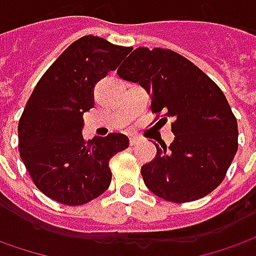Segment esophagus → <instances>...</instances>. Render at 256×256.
I'll use <instances>...</instances> for the list:
<instances>
[{
  "label": "esophagus",
  "instance_id": "1",
  "mask_svg": "<svg viewBox=\"0 0 256 256\" xmlns=\"http://www.w3.org/2000/svg\"><path fill=\"white\" fill-rule=\"evenodd\" d=\"M140 142V138L138 137H130V146H136Z\"/></svg>",
  "mask_w": 256,
  "mask_h": 256
}]
</instances>
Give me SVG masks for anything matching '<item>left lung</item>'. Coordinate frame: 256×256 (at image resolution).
Segmentation results:
<instances>
[{"instance_id":"left-lung-1","label":"left lung","mask_w":256,"mask_h":256,"mask_svg":"<svg viewBox=\"0 0 256 256\" xmlns=\"http://www.w3.org/2000/svg\"><path fill=\"white\" fill-rule=\"evenodd\" d=\"M118 76L148 92L157 119H174L171 146L156 144L154 160L142 166L146 186L174 203L213 192L238 148L237 119L223 91L194 62L168 48H136Z\"/></svg>"}]
</instances>
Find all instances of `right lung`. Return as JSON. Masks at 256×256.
Here are the masks:
<instances>
[{"label":"right lung","mask_w":256,"mask_h":256,"mask_svg":"<svg viewBox=\"0 0 256 256\" xmlns=\"http://www.w3.org/2000/svg\"><path fill=\"white\" fill-rule=\"evenodd\" d=\"M132 48L84 36L58 56L36 84L18 124L19 156L33 184L67 206L96 199L110 185L109 161L126 150L122 133L84 140V112L94 106V86L114 71Z\"/></svg>","instance_id":"obj_1"}]
</instances>
